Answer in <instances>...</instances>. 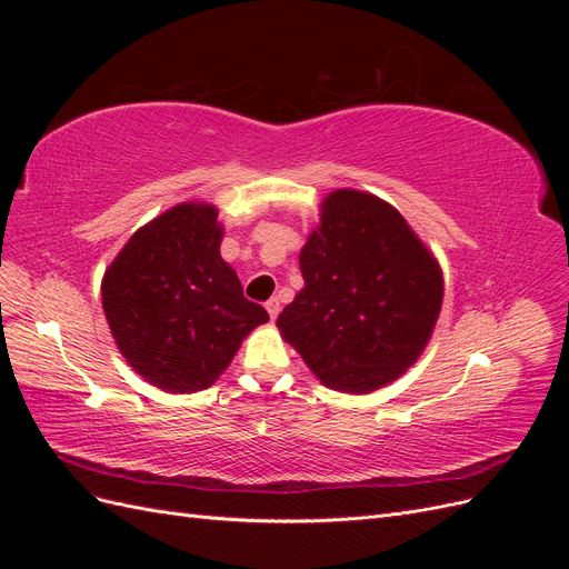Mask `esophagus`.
I'll use <instances>...</instances> for the list:
<instances>
[{
  "label": "esophagus",
  "mask_w": 569,
  "mask_h": 569,
  "mask_svg": "<svg viewBox=\"0 0 569 569\" xmlns=\"http://www.w3.org/2000/svg\"><path fill=\"white\" fill-rule=\"evenodd\" d=\"M266 311H268L270 320L278 318V316H280V299H270V301L266 303Z\"/></svg>",
  "instance_id": "1"
}]
</instances>
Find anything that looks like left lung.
I'll return each mask as SVG.
<instances>
[{
	"mask_svg": "<svg viewBox=\"0 0 569 569\" xmlns=\"http://www.w3.org/2000/svg\"><path fill=\"white\" fill-rule=\"evenodd\" d=\"M299 266L303 287L278 330L325 387L370 393L420 358L441 313L443 272L389 201L351 187L327 194Z\"/></svg>",
	"mask_w": 569,
	"mask_h": 569,
	"instance_id": "left-lung-1",
	"label": "left lung"
}]
</instances>
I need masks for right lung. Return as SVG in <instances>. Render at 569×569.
<instances>
[{"instance_id":"1","label":"right lung","mask_w":569,"mask_h":569,"mask_svg":"<svg viewBox=\"0 0 569 569\" xmlns=\"http://www.w3.org/2000/svg\"><path fill=\"white\" fill-rule=\"evenodd\" d=\"M209 201H182L137 230L101 278V306L126 363L168 393L209 389L268 322L222 261Z\"/></svg>"}]
</instances>
